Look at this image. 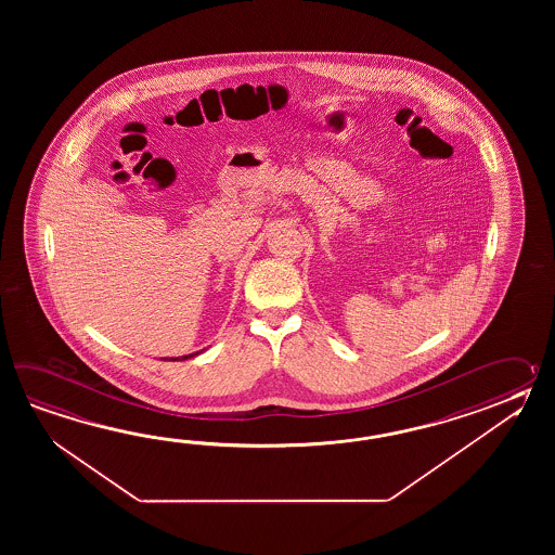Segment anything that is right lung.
<instances>
[{"mask_svg": "<svg viewBox=\"0 0 555 555\" xmlns=\"http://www.w3.org/2000/svg\"><path fill=\"white\" fill-rule=\"evenodd\" d=\"M194 354H198V353H194ZM194 354H184V357H178V359H180V361H184V359H190V357H194ZM178 359H172V361H178Z\"/></svg>", "mask_w": 555, "mask_h": 555, "instance_id": "add662e5", "label": "right lung"}]
</instances>
